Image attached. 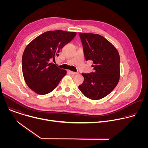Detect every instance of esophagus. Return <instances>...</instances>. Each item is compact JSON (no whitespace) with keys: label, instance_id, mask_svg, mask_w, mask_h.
<instances>
[{"label":"esophagus","instance_id":"1","mask_svg":"<svg viewBox=\"0 0 148 148\" xmlns=\"http://www.w3.org/2000/svg\"><path fill=\"white\" fill-rule=\"evenodd\" d=\"M69 72L70 73V74H73V75H75V74H77V73H76V72H74V71H69Z\"/></svg>","mask_w":148,"mask_h":148}]
</instances>
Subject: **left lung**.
Returning a JSON list of instances; mask_svg holds the SVG:
<instances>
[{"instance_id":"left-lung-1","label":"left lung","mask_w":148,"mask_h":148,"mask_svg":"<svg viewBox=\"0 0 148 148\" xmlns=\"http://www.w3.org/2000/svg\"><path fill=\"white\" fill-rule=\"evenodd\" d=\"M86 61L92 60L94 72L82 73L84 80L78 86L86 97L97 100L108 95L119 79L120 57L116 48L103 36L79 33Z\"/></svg>"}]
</instances>
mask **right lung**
Returning <instances> with one entry per match:
<instances>
[{
	"mask_svg": "<svg viewBox=\"0 0 148 148\" xmlns=\"http://www.w3.org/2000/svg\"><path fill=\"white\" fill-rule=\"evenodd\" d=\"M75 32L62 30L45 32L26 47L22 56V71L26 83L33 91L45 95L54 90L67 73L50 63L60 50L76 36Z\"/></svg>",
	"mask_w": 148,
	"mask_h": 148,
	"instance_id": "obj_1",
	"label": "right lung"
}]
</instances>
